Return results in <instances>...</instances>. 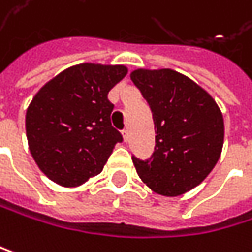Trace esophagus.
I'll use <instances>...</instances> for the list:
<instances>
[{"label": "esophagus", "instance_id": "34e87169", "mask_svg": "<svg viewBox=\"0 0 252 252\" xmlns=\"http://www.w3.org/2000/svg\"><path fill=\"white\" fill-rule=\"evenodd\" d=\"M122 137H124V142H128L130 140V131L128 130H124L122 131Z\"/></svg>", "mask_w": 252, "mask_h": 252}]
</instances>
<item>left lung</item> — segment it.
Masks as SVG:
<instances>
[{"label":"left lung","instance_id":"1","mask_svg":"<svg viewBox=\"0 0 252 252\" xmlns=\"http://www.w3.org/2000/svg\"><path fill=\"white\" fill-rule=\"evenodd\" d=\"M151 106L155 152L140 161L139 177L162 196L183 195L216 167L224 142L221 110L208 91L173 69H136L130 73Z\"/></svg>","mask_w":252,"mask_h":252}]
</instances>
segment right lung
Returning <instances> with one entry per match:
<instances>
[{"mask_svg": "<svg viewBox=\"0 0 252 252\" xmlns=\"http://www.w3.org/2000/svg\"><path fill=\"white\" fill-rule=\"evenodd\" d=\"M124 64L79 63L45 82L26 110V137L38 168L63 188L101 173L122 136L112 128L109 91L124 79Z\"/></svg>", "mask_w": 252, "mask_h": 252, "instance_id": "1", "label": "right lung"}]
</instances>
